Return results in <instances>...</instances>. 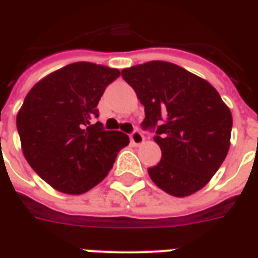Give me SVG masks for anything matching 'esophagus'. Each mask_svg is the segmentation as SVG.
<instances>
[{
  "instance_id": "obj_1",
  "label": "esophagus",
  "mask_w": 258,
  "mask_h": 258,
  "mask_svg": "<svg viewBox=\"0 0 258 258\" xmlns=\"http://www.w3.org/2000/svg\"><path fill=\"white\" fill-rule=\"evenodd\" d=\"M130 139H131V142H133V145L135 146H139L142 145L143 142H145V137L142 135V133H139V131H134L131 135H130Z\"/></svg>"
}]
</instances>
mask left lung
I'll use <instances>...</instances> for the list:
<instances>
[{
  "label": "left lung",
  "instance_id": "1",
  "mask_svg": "<svg viewBox=\"0 0 258 258\" xmlns=\"http://www.w3.org/2000/svg\"><path fill=\"white\" fill-rule=\"evenodd\" d=\"M145 105L143 128L155 131L161 162L149 169L158 187L187 197L212 179L230 147L232 112L205 79L167 61L121 71Z\"/></svg>",
  "mask_w": 258,
  "mask_h": 258
}]
</instances>
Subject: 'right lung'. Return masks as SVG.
I'll list each match as a JSON object with an SVG mask.
<instances>
[{
	"label": "right lung",
	"mask_w": 258,
	"mask_h": 258,
	"mask_svg": "<svg viewBox=\"0 0 258 258\" xmlns=\"http://www.w3.org/2000/svg\"><path fill=\"white\" fill-rule=\"evenodd\" d=\"M120 71L79 61L41 79L17 113L24 157L52 187L79 196L104 179L117 153L130 143L105 131L96 105Z\"/></svg>",
	"instance_id": "right-lung-1"
}]
</instances>
